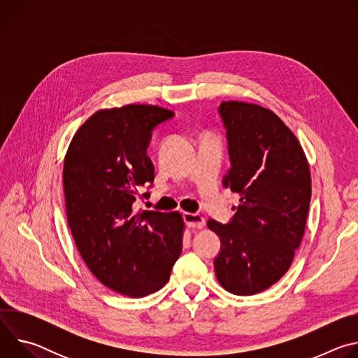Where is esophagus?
<instances>
[{
  "label": "esophagus",
  "instance_id": "34e87169",
  "mask_svg": "<svg viewBox=\"0 0 358 358\" xmlns=\"http://www.w3.org/2000/svg\"><path fill=\"white\" fill-rule=\"evenodd\" d=\"M184 222L189 228H202L203 225H206V220H203V217L199 214H194V213H185Z\"/></svg>",
  "mask_w": 358,
  "mask_h": 358
}]
</instances>
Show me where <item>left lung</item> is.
Returning a JSON list of instances; mask_svg holds the SVG:
<instances>
[{
  "label": "left lung",
  "instance_id": "obj_1",
  "mask_svg": "<svg viewBox=\"0 0 358 358\" xmlns=\"http://www.w3.org/2000/svg\"><path fill=\"white\" fill-rule=\"evenodd\" d=\"M218 112L231 159L222 184L241 195V203L227 225L208 221L221 238L215 275L234 294H257L287 272L300 246L310 170L299 140L272 110L229 100Z\"/></svg>",
  "mask_w": 358,
  "mask_h": 358
}]
</instances>
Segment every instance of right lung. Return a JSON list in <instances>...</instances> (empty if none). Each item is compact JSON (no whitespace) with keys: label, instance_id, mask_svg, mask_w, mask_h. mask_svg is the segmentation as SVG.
<instances>
[{"label":"right lung","instance_id":"1","mask_svg":"<svg viewBox=\"0 0 358 358\" xmlns=\"http://www.w3.org/2000/svg\"><path fill=\"white\" fill-rule=\"evenodd\" d=\"M171 110L127 105L99 110L73 136L64 163L66 217L82 259L109 289L143 297L162 289L182 249L180 213L136 211L155 181L151 131Z\"/></svg>","mask_w":358,"mask_h":358}]
</instances>
